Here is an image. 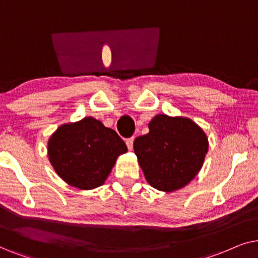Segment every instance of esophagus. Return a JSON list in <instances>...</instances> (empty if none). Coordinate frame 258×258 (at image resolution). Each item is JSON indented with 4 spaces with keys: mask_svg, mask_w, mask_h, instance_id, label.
Returning <instances> with one entry per match:
<instances>
[{
    "mask_svg": "<svg viewBox=\"0 0 258 258\" xmlns=\"http://www.w3.org/2000/svg\"><path fill=\"white\" fill-rule=\"evenodd\" d=\"M133 142H135V137H131V138L126 139V145L128 147V150L133 149Z\"/></svg>",
    "mask_w": 258,
    "mask_h": 258,
    "instance_id": "1",
    "label": "esophagus"
}]
</instances>
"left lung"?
I'll return each instance as SVG.
<instances>
[{
  "mask_svg": "<svg viewBox=\"0 0 258 258\" xmlns=\"http://www.w3.org/2000/svg\"><path fill=\"white\" fill-rule=\"evenodd\" d=\"M150 132L136 138L133 149L147 183L172 192L197 176L208 153V137L197 123L183 116L158 114Z\"/></svg>",
  "mask_w": 258,
  "mask_h": 258,
  "instance_id": "8db88e82",
  "label": "left lung"
}]
</instances>
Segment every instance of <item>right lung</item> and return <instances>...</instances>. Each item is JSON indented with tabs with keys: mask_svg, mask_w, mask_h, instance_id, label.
<instances>
[{
	"mask_svg": "<svg viewBox=\"0 0 258 258\" xmlns=\"http://www.w3.org/2000/svg\"><path fill=\"white\" fill-rule=\"evenodd\" d=\"M126 152L118 133L92 116L63 123L48 140V157L55 172L81 190L104 184L116 158Z\"/></svg>",
	"mask_w": 258,
	"mask_h": 258,
	"instance_id": "add662e5",
	"label": "right lung"
}]
</instances>
